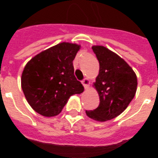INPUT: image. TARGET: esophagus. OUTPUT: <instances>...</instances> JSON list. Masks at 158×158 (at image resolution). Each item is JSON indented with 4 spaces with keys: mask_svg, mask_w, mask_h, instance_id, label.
<instances>
[{
    "mask_svg": "<svg viewBox=\"0 0 158 158\" xmlns=\"http://www.w3.org/2000/svg\"><path fill=\"white\" fill-rule=\"evenodd\" d=\"M82 84L84 85V89H88L89 88V84H90V81H89V79L88 78H85V79L82 81Z\"/></svg>",
    "mask_w": 158,
    "mask_h": 158,
    "instance_id": "obj_1",
    "label": "esophagus"
}]
</instances>
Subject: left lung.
<instances>
[{
    "instance_id": "left-lung-1",
    "label": "left lung",
    "mask_w": 158,
    "mask_h": 158,
    "mask_svg": "<svg viewBox=\"0 0 158 158\" xmlns=\"http://www.w3.org/2000/svg\"><path fill=\"white\" fill-rule=\"evenodd\" d=\"M99 61V74L94 84L100 103L87 115L98 121H106L120 115L132 101L137 90V77L124 60L102 46L92 48Z\"/></svg>"
}]
</instances>
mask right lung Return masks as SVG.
Returning <instances> with one entry per match:
<instances>
[{"mask_svg": "<svg viewBox=\"0 0 158 158\" xmlns=\"http://www.w3.org/2000/svg\"><path fill=\"white\" fill-rule=\"evenodd\" d=\"M80 46L61 43L32 58L23 69L21 87L28 104L47 117L60 113L69 97L84 92L74 74L73 60Z\"/></svg>", "mask_w": 158, "mask_h": 158, "instance_id": "1", "label": "right lung"}]
</instances>
